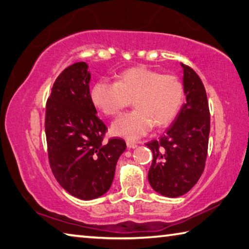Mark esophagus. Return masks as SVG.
Masks as SVG:
<instances>
[{
  "label": "esophagus",
  "mask_w": 249,
  "mask_h": 249,
  "mask_svg": "<svg viewBox=\"0 0 249 249\" xmlns=\"http://www.w3.org/2000/svg\"><path fill=\"white\" fill-rule=\"evenodd\" d=\"M127 146L129 147V149H136V147L138 146V144H137L136 142H132V141L128 140L127 141Z\"/></svg>",
  "instance_id": "1"
}]
</instances>
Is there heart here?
Masks as SVG:
<instances>
[{
  "label": "heart",
  "mask_w": 249,
  "mask_h": 249,
  "mask_svg": "<svg viewBox=\"0 0 249 249\" xmlns=\"http://www.w3.org/2000/svg\"><path fill=\"white\" fill-rule=\"evenodd\" d=\"M90 98L106 116L118 115L132 100L134 110L113 121L111 133L137 140L147 133L152 124L165 127L175 119L184 103L185 89L176 76L137 67L119 74L116 83L96 82L90 89Z\"/></svg>",
  "instance_id": "1"
}]
</instances>
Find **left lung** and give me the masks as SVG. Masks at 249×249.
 Returning <instances> with one entry per match:
<instances>
[{"label":"left lung","instance_id":"left-lung-1","mask_svg":"<svg viewBox=\"0 0 249 249\" xmlns=\"http://www.w3.org/2000/svg\"><path fill=\"white\" fill-rule=\"evenodd\" d=\"M180 65L186 103L159 140L146 143L153 153L149 182L156 193L168 198L180 197L197 184L206 165L210 133L204 86L193 69Z\"/></svg>","mask_w":249,"mask_h":249}]
</instances>
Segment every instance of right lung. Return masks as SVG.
Segmentation results:
<instances>
[{
    "mask_svg": "<svg viewBox=\"0 0 249 249\" xmlns=\"http://www.w3.org/2000/svg\"><path fill=\"white\" fill-rule=\"evenodd\" d=\"M85 62L70 65L56 78L46 106V137L51 171L64 190L82 200L106 194L125 142H103L107 127L96 116Z\"/></svg>",
    "mask_w": 249,
    "mask_h": 249,
    "instance_id": "obj_1",
    "label": "right lung"
}]
</instances>
